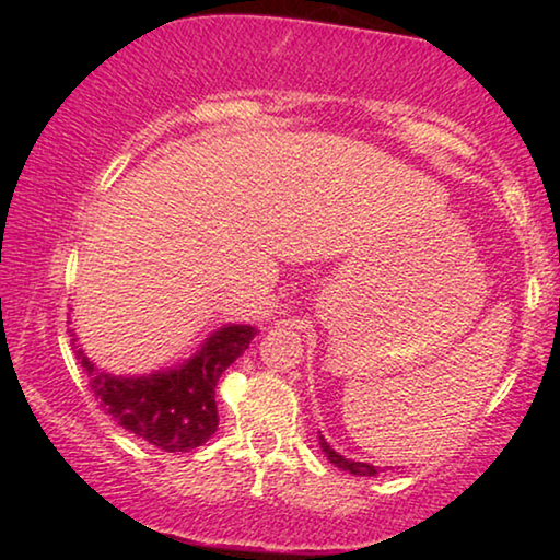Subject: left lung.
Masks as SVG:
<instances>
[{
	"label": "left lung",
	"mask_w": 560,
	"mask_h": 560,
	"mask_svg": "<svg viewBox=\"0 0 560 560\" xmlns=\"http://www.w3.org/2000/svg\"><path fill=\"white\" fill-rule=\"evenodd\" d=\"M318 442H320V450H324V454L328 457V462H334L338 469L350 471V474H358V477H375V474L381 471L377 467H373V464L355 462V459H346L343 454H338L334 447H330V444H328L324 438H318Z\"/></svg>",
	"instance_id": "obj_1"
}]
</instances>
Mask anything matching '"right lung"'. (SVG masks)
Wrapping results in <instances>:
<instances>
[{
  "label": "right lung",
  "mask_w": 560,
  "mask_h": 560,
  "mask_svg": "<svg viewBox=\"0 0 560 560\" xmlns=\"http://www.w3.org/2000/svg\"><path fill=\"white\" fill-rule=\"evenodd\" d=\"M254 336L257 328L230 324L207 338L197 355L179 368L140 377L101 373L81 348L75 358L89 375L96 400L122 430L165 452H189L214 434L220 424L217 381L249 348Z\"/></svg>",
  "instance_id": "obj_1"
}]
</instances>
